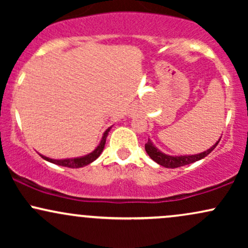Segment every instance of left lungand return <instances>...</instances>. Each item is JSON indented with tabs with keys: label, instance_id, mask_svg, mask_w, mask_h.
<instances>
[{
	"label": "left lung",
	"instance_id": "left-lung-1",
	"mask_svg": "<svg viewBox=\"0 0 248 248\" xmlns=\"http://www.w3.org/2000/svg\"><path fill=\"white\" fill-rule=\"evenodd\" d=\"M221 139V136H220ZM220 139L216 142L213 146L210 148V149L205 150L203 153H199L196 154V155H181V156H172V155H167V154L162 153L160 149H157L154 143L152 142V140H148V142L146 143V152L148 155L150 156L153 161H155L156 163H158L160 166L164 167V168H170V169H173V168H178V167H183L186 166V164L193 163V162L202 160V158L206 157L210 153L215 149L216 146L219 143Z\"/></svg>",
	"mask_w": 248,
	"mask_h": 248
}]
</instances>
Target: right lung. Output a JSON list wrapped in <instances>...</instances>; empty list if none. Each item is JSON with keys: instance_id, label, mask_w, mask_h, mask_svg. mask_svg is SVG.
Instances as JSON below:
<instances>
[{"instance_id": "1", "label": "right lung", "mask_w": 248, "mask_h": 248, "mask_svg": "<svg viewBox=\"0 0 248 248\" xmlns=\"http://www.w3.org/2000/svg\"><path fill=\"white\" fill-rule=\"evenodd\" d=\"M110 128H112V127L107 128L106 132L104 133V135H102L101 141H100V143H99V146L96 147L92 153L87 154V155H85V156H81V157L64 158V160H53V158H49V157H46V156H43V155H41V156L43 158H44L45 161L51 162V163L57 164V166L67 167V168H81V167L87 166V164L92 163L93 161H95L96 158L100 156V154L102 153V150H104V148H105V143H106V139H107L108 132L110 130Z\"/></svg>"}]
</instances>
